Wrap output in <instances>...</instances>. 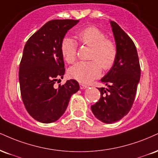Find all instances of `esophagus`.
<instances>
[{
  "mask_svg": "<svg viewBox=\"0 0 158 158\" xmlns=\"http://www.w3.org/2000/svg\"><path fill=\"white\" fill-rule=\"evenodd\" d=\"M79 87H80L81 89H86V88H87V87H88L87 85H85V84H81V83L79 84Z\"/></svg>",
  "mask_w": 158,
  "mask_h": 158,
  "instance_id": "esophagus-1",
  "label": "esophagus"
}]
</instances>
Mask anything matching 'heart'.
I'll list each match as a JSON object with an SVG mask.
<instances>
[{
  "mask_svg": "<svg viewBox=\"0 0 158 158\" xmlns=\"http://www.w3.org/2000/svg\"><path fill=\"white\" fill-rule=\"evenodd\" d=\"M77 38L82 45L90 47V62H79L69 69L70 77L83 83H89L98 78L102 67L109 70L117 57L116 45L98 28L90 26L79 32ZM77 45L71 38H64L61 43V53L68 63H73L77 59Z\"/></svg>",
  "mask_w": 158,
  "mask_h": 158,
  "instance_id": "obj_1",
  "label": "heart"
}]
</instances>
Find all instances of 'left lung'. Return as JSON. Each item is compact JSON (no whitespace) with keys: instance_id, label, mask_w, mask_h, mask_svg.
Returning a JSON list of instances; mask_svg holds the SVG:
<instances>
[{"instance_id":"obj_1","label":"left lung","mask_w":158,"mask_h":158,"mask_svg":"<svg viewBox=\"0 0 158 158\" xmlns=\"http://www.w3.org/2000/svg\"><path fill=\"white\" fill-rule=\"evenodd\" d=\"M117 57L110 71L101 79L107 88L100 87L101 97L91 106L96 118L113 123L127 115L133 104L140 77L138 52L133 41L114 21H110Z\"/></svg>"}]
</instances>
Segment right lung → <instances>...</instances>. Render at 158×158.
I'll return each mask as SVG.
<instances>
[{
  "label": "right lung",
  "mask_w": 158,
  "mask_h": 158,
  "mask_svg": "<svg viewBox=\"0 0 158 158\" xmlns=\"http://www.w3.org/2000/svg\"><path fill=\"white\" fill-rule=\"evenodd\" d=\"M79 20H53L31 36L24 46L19 68L20 94L29 115L40 122L57 121L63 115L71 96L79 90L77 81L54 84L63 78L64 64L61 43Z\"/></svg>",
  "instance_id": "add662e5"
}]
</instances>
